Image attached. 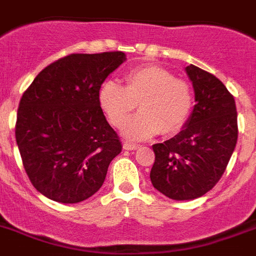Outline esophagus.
Listing matches in <instances>:
<instances>
[{
  "mask_svg": "<svg viewBox=\"0 0 256 256\" xmlns=\"http://www.w3.org/2000/svg\"><path fill=\"white\" fill-rule=\"evenodd\" d=\"M139 148V146L135 143H130V142H124V150H135Z\"/></svg>",
  "mask_w": 256,
  "mask_h": 256,
  "instance_id": "esophagus-1",
  "label": "esophagus"
}]
</instances>
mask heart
Here are the masks:
<instances>
[{
	"label": "heart",
	"mask_w": 256,
	"mask_h": 256,
	"mask_svg": "<svg viewBox=\"0 0 256 256\" xmlns=\"http://www.w3.org/2000/svg\"><path fill=\"white\" fill-rule=\"evenodd\" d=\"M124 80L125 88L114 81L104 82L99 103L113 126L126 124L122 128L125 136L143 140L160 131L174 135L186 126L193 110V91L188 82L174 78L170 70L160 66H138ZM138 102L142 110L128 120Z\"/></svg>",
	"instance_id": "b5f03b06"
}]
</instances>
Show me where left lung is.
Instances as JSON below:
<instances>
[{"mask_svg": "<svg viewBox=\"0 0 256 256\" xmlns=\"http://www.w3.org/2000/svg\"><path fill=\"white\" fill-rule=\"evenodd\" d=\"M196 106L183 130L153 144L150 182L176 201L198 198L214 188L234 150L238 128L233 95L214 74L196 66L186 68Z\"/></svg>", "mask_w": 256, "mask_h": 256, "instance_id": "1", "label": "left lung"}]
</instances>
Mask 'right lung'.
<instances>
[{"label":"right lung","mask_w":256,"mask_h":256,"mask_svg":"<svg viewBox=\"0 0 256 256\" xmlns=\"http://www.w3.org/2000/svg\"><path fill=\"white\" fill-rule=\"evenodd\" d=\"M125 60L121 51L70 54L24 91L15 138L30 183L48 198L77 204L103 186L122 144L106 122L99 90Z\"/></svg>","instance_id":"add662e5"}]
</instances>
